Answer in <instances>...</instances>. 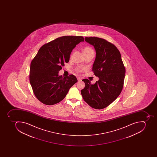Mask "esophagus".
Instances as JSON below:
<instances>
[{"instance_id":"esophagus-1","label":"esophagus","mask_w":157,"mask_h":157,"mask_svg":"<svg viewBox=\"0 0 157 157\" xmlns=\"http://www.w3.org/2000/svg\"><path fill=\"white\" fill-rule=\"evenodd\" d=\"M77 79H78V82H79V81H82V78H80V77H78L77 78Z\"/></svg>"}]
</instances>
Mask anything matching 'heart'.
Here are the masks:
<instances>
[{"label":"heart","mask_w":157,"mask_h":157,"mask_svg":"<svg viewBox=\"0 0 157 157\" xmlns=\"http://www.w3.org/2000/svg\"><path fill=\"white\" fill-rule=\"evenodd\" d=\"M83 54H89V53H94V52L92 48H91L90 47H86L85 48H83L82 50ZM83 70H84V68H78L77 69V71L78 72H81Z\"/></svg>","instance_id":"heart-1"}]
</instances>
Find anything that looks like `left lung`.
Returning <instances> with one entry per match:
<instances>
[{
    "label": "left lung",
    "instance_id": "left-lung-1",
    "mask_svg": "<svg viewBox=\"0 0 157 157\" xmlns=\"http://www.w3.org/2000/svg\"><path fill=\"white\" fill-rule=\"evenodd\" d=\"M84 39L96 51L92 70L99 80L94 84L87 79L82 80L85 87L81 90V94L91 107L101 109L109 106L120 95L126 71L120 52L114 44L98 37H85Z\"/></svg>",
    "mask_w": 157,
    "mask_h": 157
}]
</instances>
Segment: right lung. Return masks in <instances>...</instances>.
Wrapping results in <instances>:
<instances>
[{
	"label": "right lung",
	"mask_w": 157,
	"mask_h": 157,
	"mask_svg": "<svg viewBox=\"0 0 157 157\" xmlns=\"http://www.w3.org/2000/svg\"><path fill=\"white\" fill-rule=\"evenodd\" d=\"M84 42L82 36H64L44 44L30 67V83L37 99L47 105L61 101L78 82L74 75L62 77L58 73L69 61L73 49Z\"/></svg>",
	"instance_id": "add662e5"
}]
</instances>
